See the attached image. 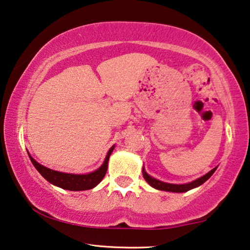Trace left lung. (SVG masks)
I'll return each mask as SVG.
<instances>
[{"label":"left lung","mask_w":250,"mask_h":250,"mask_svg":"<svg viewBox=\"0 0 250 250\" xmlns=\"http://www.w3.org/2000/svg\"><path fill=\"white\" fill-rule=\"evenodd\" d=\"M217 167H215L214 169H212L211 171L208 172L207 174H204L203 177H201L199 179H196V180L192 181L190 183H186V185H172V183H166L163 181H159L157 180V179L150 177L149 174H148L145 169L143 168V176L145 178V180L149 183V185L155 188L157 190H161V191H168V192H176V193H182V192H187L191 189H194V188L199 187L201 185H203V183L208 180V179L211 178L212 174L215 172Z\"/></svg>","instance_id":"obj_1"}]
</instances>
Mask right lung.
<instances>
[{
  "label": "right lung",
  "mask_w": 250,
  "mask_h": 250,
  "mask_svg": "<svg viewBox=\"0 0 250 250\" xmlns=\"http://www.w3.org/2000/svg\"><path fill=\"white\" fill-rule=\"evenodd\" d=\"M114 149V146L111 147V149L108 150L106 158H105L103 165L101 166L99 169H96L95 171L86 174H73V173H64L51 170L49 168L45 167L41 164H38L32 156H29V159L32 161L34 167L37 169V171L42 174V176L46 179L48 182H50L51 185L57 186L61 188V189L69 190V191H83V190H90L93 189L99 183L102 181L105 173L107 170L108 159L111 156L112 151Z\"/></svg>",
  "instance_id": "add662e5"
}]
</instances>
